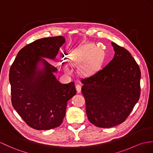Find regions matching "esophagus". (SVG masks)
Listing matches in <instances>:
<instances>
[{"instance_id":"1","label":"esophagus","mask_w":153,"mask_h":153,"mask_svg":"<svg viewBox=\"0 0 153 153\" xmlns=\"http://www.w3.org/2000/svg\"><path fill=\"white\" fill-rule=\"evenodd\" d=\"M76 89L78 93H80L81 91V85L80 84H76Z\"/></svg>"}]
</instances>
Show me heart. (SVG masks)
<instances>
[{"label":"heart","mask_w":153,"mask_h":153,"mask_svg":"<svg viewBox=\"0 0 153 153\" xmlns=\"http://www.w3.org/2000/svg\"><path fill=\"white\" fill-rule=\"evenodd\" d=\"M92 55H91V54ZM91 56L89 58L88 64L85 67L84 70L85 72H89L92 68H94V67L98 64L99 62L101 54L98 51H95V48L94 47H89L85 48L84 49L79 51L77 53H74L73 56V64H78V63H80L84 62ZM63 69L64 71L66 74H70L71 73V70L68 68V66L64 65L63 67Z\"/></svg>","instance_id":"obj_1"}]
</instances>
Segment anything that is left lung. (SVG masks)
Listing matches in <instances>:
<instances>
[{
    "label": "left lung",
    "mask_w": 153,
    "mask_h": 153,
    "mask_svg": "<svg viewBox=\"0 0 153 153\" xmlns=\"http://www.w3.org/2000/svg\"><path fill=\"white\" fill-rule=\"evenodd\" d=\"M115 54L105 68L81 80L89 122L110 128L124 122L140 96L141 71L129 52L111 42Z\"/></svg>",
    "instance_id": "obj_1"
}]
</instances>
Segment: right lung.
I'll return each mask as SVG.
<instances>
[{
    "label": "right lung",
    "mask_w": 153,
    "mask_h": 153,
    "mask_svg": "<svg viewBox=\"0 0 153 153\" xmlns=\"http://www.w3.org/2000/svg\"><path fill=\"white\" fill-rule=\"evenodd\" d=\"M65 41L61 36L36 40L19 51L10 68L12 106L33 129L49 130L60 125L68 101L76 93L73 82L61 84L54 75L57 68L42 58L54 59ZM39 62L44 65L42 70L37 67Z\"/></svg>",
    "instance_id": "obj_1"
}]
</instances>
